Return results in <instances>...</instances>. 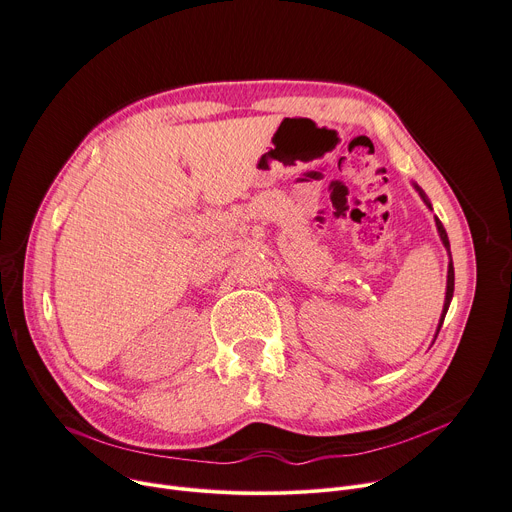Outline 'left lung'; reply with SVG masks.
<instances>
[{
  "label": "left lung",
  "instance_id": "1",
  "mask_svg": "<svg viewBox=\"0 0 512 512\" xmlns=\"http://www.w3.org/2000/svg\"><path fill=\"white\" fill-rule=\"evenodd\" d=\"M418 190V188H416ZM421 192V190H418ZM421 196H423V200L427 202V198H425V194L421 192ZM427 206L431 208V204L427 202ZM435 222H437V230H439V235H441V241H443V245H445V249L449 251V239H447V232H445V228H443V224H441V220L439 218H435ZM449 257H451V251H449ZM453 286H455V273H453V261H449V271H447V294H445V306H443V314H441V320H439V329H437V333L441 331V324H443V320H445V314H447V308H449V304H451V298H453Z\"/></svg>",
  "mask_w": 512,
  "mask_h": 512
}]
</instances>
